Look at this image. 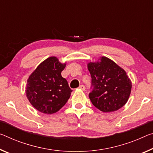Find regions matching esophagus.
<instances>
[{
	"label": "esophagus",
	"mask_w": 153,
	"mask_h": 153,
	"mask_svg": "<svg viewBox=\"0 0 153 153\" xmlns=\"http://www.w3.org/2000/svg\"><path fill=\"white\" fill-rule=\"evenodd\" d=\"M79 89L82 90V91H85L86 88H85V86H84V85H80V86H79Z\"/></svg>",
	"instance_id": "obj_1"
}]
</instances>
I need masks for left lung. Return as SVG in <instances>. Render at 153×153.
Instances as JSON below:
<instances>
[{"label":"left lung","mask_w":153,"mask_h":153,"mask_svg":"<svg viewBox=\"0 0 153 153\" xmlns=\"http://www.w3.org/2000/svg\"><path fill=\"white\" fill-rule=\"evenodd\" d=\"M93 90L88 96L94 107L112 112L124 106L131 91V81L123 68L105 56L87 64Z\"/></svg>","instance_id":"obj_1"}]
</instances>
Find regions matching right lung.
Masks as SVG:
<instances>
[{
	"mask_svg": "<svg viewBox=\"0 0 153 153\" xmlns=\"http://www.w3.org/2000/svg\"><path fill=\"white\" fill-rule=\"evenodd\" d=\"M66 62L51 56L38 65L27 79L26 95L36 110L45 114L60 110L67 103L72 91L61 76Z\"/></svg>",
	"mask_w": 153,
	"mask_h": 153,
	"instance_id": "1",
	"label": "right lung"
}]
</instances>
